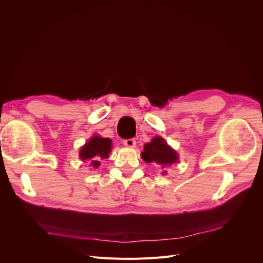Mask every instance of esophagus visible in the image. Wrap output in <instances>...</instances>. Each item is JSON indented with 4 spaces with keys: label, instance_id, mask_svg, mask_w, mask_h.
<instances>
[{
    "label": "esophagus",
    "instance_id": "obj_1",
    "mask_svg": "<svg viewBox=\"0 0 263 263\" xmlns=\"http://www.w3.org/2000/svg\"><path fill=\"white\" fill-rule=\"evenodd\" d=\"M124 145H125L126 147H128V148H134L135 146H136V140H135L134 138L125 139V140H124Z\"/></svg>",
    "mask_w": 263,
    "mask_h": 263
}]
</instances>
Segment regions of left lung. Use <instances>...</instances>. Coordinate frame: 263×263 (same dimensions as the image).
<instances>
[{"label":"left lung","mask_w":263,"mask_h":263,"mask_svg":"<svg viewBox=\"0 0 263 263\" xmlns=\"http://www.w3.org/2000/svg\"><path fill=\"white\" fill-rule=\"evenodd\" d=\"M141 158L145 162L157 163L162 169L179 161L177 151L172 149L160 136L154 137L150 142L145 144L144 151L141 153ZM165 172L166 171H164L163 174H165Z\"/></svg>","instance_id":"8db88e82"}]
</instances>
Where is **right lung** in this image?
<instances>
[{
	"instance_id": "1",
	"label": "right lung",
	"mask_w": 263,
	"mask_h": 263,
	"mask_svg": "<svg viewBox=\"0 0 263 263\" xmlns=\"http://www.w3.org/2000/svg\"><path fill=\"white\" fill-rule=\"evenodd\" d=\"M110 151H112V140L109 138H102L101 136H93L81 147L79 157L82 161L89 162L92 169H97L101 164V160L108 158Z\"/></svg>"
}]
</instances>
